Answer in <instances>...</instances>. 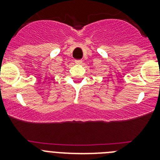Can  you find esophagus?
I'll return each instance as SVG.
<instances>
[{
	"label": "esophagus",
	"mask_w": 160,
	"mask_h": 160,
	"mask_svg": "<svg viewBox=\"0 0 160 160\" xmlns=\"http://www.w3.org/2000/svg\"><path fill=\"white\" fill-rule=\"evenodd\" d=\"M74 62H75L76 64L80 65V64H82V60H75V61H74Z\"/></svg>",
	"instance_id": "34e87169"
}]
</instances>
